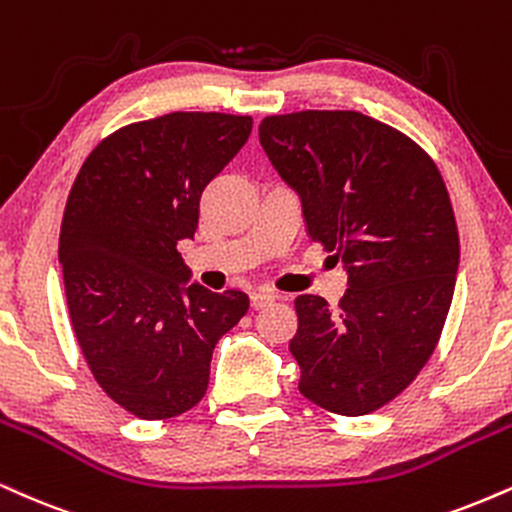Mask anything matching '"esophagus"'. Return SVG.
<instances>
[{
  "mask_svg": "<svg viewBox=\"0 0 512 512\" xmlns=\"http://www.w3.org/2000/svg\"><path fill=\"white\" fill-rule=\"evenodd\" d=\"M274 303V295L272 293H267V291H255V293H250V305H252V310H262V307H267V305H272Z\"/></svg>",
  "mask_w": 512,
  "mask_h": 512,
  "instance_id": "1",
  "label": "esophagus"
}]
</instances>
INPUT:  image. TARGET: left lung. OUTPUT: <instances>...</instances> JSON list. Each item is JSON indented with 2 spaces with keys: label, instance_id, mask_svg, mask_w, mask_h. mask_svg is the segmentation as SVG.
<instances>
[{
  "label": "left lung",
  "instance_id": "left-lung-1",
  "mask_svg": "<svg viewBox=\"0 0 512 512\" xmlns=\"http://www.w3.org/2000/svg\"><path fill=\"white\" fill-rule=\"evenodd\" d=\"M260 143L303 200L305 229L348 269L329 307L298 295V389L336 415L384 408L415 381L451 310L460 238L434 159L350 109L264 116Z\"/></svg>",
  "mask_w": 512,
  "mask_h": 512
}]
</instances>
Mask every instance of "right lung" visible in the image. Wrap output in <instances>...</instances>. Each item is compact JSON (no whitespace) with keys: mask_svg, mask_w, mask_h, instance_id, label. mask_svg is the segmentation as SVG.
<instances>
[{"mask_svg":"<svg viewBox=\"0 0 512 512\" xmlns=\"http://www.w3.org/2000/svg\"><path fill=\"white\" fill-rule=\"evenodd\" d=\"M250 131V116L219 112L135 121L73 181L59 233L73 334L100 389L140 420L200 403L214 346L250 307L240 291L186 288L178 252L195 236L202 190Z\"/></svg>","mask_w":512,"mask_h":512,"instance_id":"right-lung-1","label":"right lung"}]
</instances>
